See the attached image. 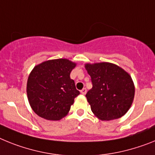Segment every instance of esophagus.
<instances>
[{
    "mask_svg": "<svg viewBox=\"0 0 155 155\" xmlns=\"http://www.w3.org/2000/svg\"><path fill=\"white\" fill-rule=\"evenodd\" d=\"M87 89L86 88H83V90H81V91H80V92H81V94H83V95H85L86 94H87Z\"/></svg>",
    "mask_w": 155,
    "mask_h": 155,
    "instance_id": "esophagus-1",
    "label": "esophagus"
}]
</instances>
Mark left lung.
<instances>
[{"label": "left lung", "mask_w": 155, "mask_h": 155, "mask_svg": "<svg viewBox=\"0 0 155 155\" xmlns=\"http://www.w3.org/2000/svg\"><path fill=\"white\" fill-rule=\"evenodd\" d=\"M93 87L86 94L91 111L101 120L119 118L131 107L135 87L131 76L108 62L85 65Z\"/></svg>", "instance_id": "left-lung-1"}]
</instances>
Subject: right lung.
Segmentation results:
<instances>
[{
    "label": "right lung",
    "instance_id": "obj_1",
    "mask_svg": "<svg viewBox=\"0 0 155 155\" xmlns=\"http://www.w3.org/2000/svg\"><path fill=\"white\" fill-rule=\"evenodd\" d=\"M76 64L67 59L44 61L35 67L27 81L29 104L37 115L48 120H59L69 111L77 91L70 73Z\"/></svg>",
    "mask_w": 155,
    "mask_h": 155
}]
</instances>
